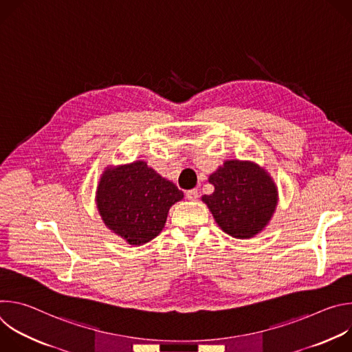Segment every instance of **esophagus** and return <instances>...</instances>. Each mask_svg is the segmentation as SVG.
<instances>
[{
    "label": "esophagus",
    "mask_w": 352,
    "mask_h": 352,
    "mask_svg": "<svg viewBox=\"0 0 352 352\" xmlns=\"http://www.w3.org/2000/svg\"><path fill=\"white\" fill-rule=\"evenodd\" d=\"M185 196H186L188 200H196L199 197V190L197 189H189V190H186Z\"/></svg>",
    "instance_id": "obj_1"
}]
</instances>
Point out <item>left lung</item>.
Returning a JSON list of instances; mask_svg holds the SVG:
<instances>
[{"mask_svg": "<svg viewBox=\"0 0 352 352\" xmlns=\"http://www.w3.org/2000/svg\"><path fill=\"white\" fill-rule=\"evenodd\" d=\"M209 182L214 192L200 199L226 234L249 239L267 227L278 204V190L265 167L249 160H226L209 175Z\"/></svg>", "mask_w": 352, "mask_h": 352, "instance_id": "left-lung-1", "label": "left lung"}]
</instances>
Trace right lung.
<instances>
[{"label":"right lung","mask_w":352,"mask_h":352,"mask_svg":"<svg viewBox=\"0 0 352 352\" xmlns=\"http://www.w3.org/2000/svg\"><path fill=\"white\" fill-rule=\"evenodd\" d=\"M184 199L174 182L146 162L107 166L96 189V205L109 230L129 245L156 238L167 221L170 208Z\"/></svg>","instance_id":"right-lung-1"}]
</instances>
